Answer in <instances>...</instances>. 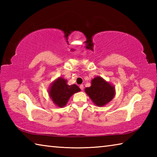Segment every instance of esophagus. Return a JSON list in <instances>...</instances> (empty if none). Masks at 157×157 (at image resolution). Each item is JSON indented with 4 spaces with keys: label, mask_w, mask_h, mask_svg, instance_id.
<instances>
[{
    "label": "esophagus",
    "mask_w": 157,
    "mask_h": 157,
    "mask_svg": "<svg viewBox=\"0 0 157 157\" xmlns=\"http://www.w3.org/2000/svg\"><path fill=\"white\" fill-rule=\"evenodd\" d=\"M79 88H80L81 90H83L84 89V85L83 84H81L80 86H79Z\"/></svg>",
    "instance_id": "obj_1"
}]
</instances>
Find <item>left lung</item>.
Masks as SVG:
<instances>
[{"mask_svg":"<svg viewBox=\"0 0 157 157\" xmlns=\"http://www.w3.org/2000/svg\"><path fill=\"white\" fill-rule=\"evenodd\" d=\"M85 92L98 107L107 105L115 95L114 86L99 76L92 79L91 86L86 87Z\"/></svg>","mask_w":157,"mask_h":157,"instance_id":"1","label":"left lung"}]
</instances>
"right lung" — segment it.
Listing matches in <instances>:
<instances>
[{
  "label": "right lung",
  "mask_w": 157,
  "mask_h": 157,
  "mask_svg": "<svg viewBox=\"0 0 157 157\" xmlns=\"http://www.w3.org/2000/svg\"><path fill=\"white\" fill-rule=\"evenodd\" d=\"M80 91L76 84L68 85L66 79L59 78L51 84L48 94L54 104L59 107H63L67 104L69 98Z\"/></svg>",
  "instance_id": "1"
}]
</instances>
